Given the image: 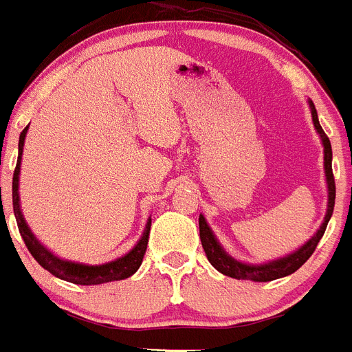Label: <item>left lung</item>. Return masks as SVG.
<instances>
[{"instance_id":"left-lung-1","label":"left lung","mask_w":352,"mask_h":352,"mask_svg":"<svg viewBox=\"0 0 352 352\" xmlns=\"http://www.w3.org/2000/svg\"><path fill=\"white\" fill-rule=\"evenodd\" d=\"M309 109H311V118L313 126H315L316 133L320 136L322 147H324V173H326V183H327V210L326 217L322 221L320 228L315 232L311 239H307L300 248H297L292 254L284 255V257H278L274 261H266V263L254 264V263H245V261H239L232 257L228 252L221 246V243L217 241L216 234L212 232V228L208 226L207 219L203 214H199V237H201V245L205 254H207V259L210 261V264L217 272H221L223 275L232 278H237V280H254V283H270V280H275V278L287 277V275L295 274L302 264L306 263L309 257L315 252L316 245L320 243L322 235L326 232V226L329 223L331 216H333V208H335V178H333V151H331V142L327 138V135L322 129L320 122H318V115H316L315 104L309 100Z\"/></svg>"}]
</instances>
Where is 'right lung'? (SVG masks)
<instances>
[{
    "instance_id": "obj_1",
    "label": "right lung",
    "mask_w": 352,
    "mask_h": 352,
    "mask_svg": "<svg viewBox=\"0 0 352 352\" xmlns=\"http://www.w3.org/2000/svg\"><path fill=\"white\" fill-rule=\"evenodd\" d=\"M26 131H28V127H25L21 135H19V145H17V165L16 170H14L12 179V205L19 234H21L23 241H25L26 248L30 250V254L34 255V259L46 272H50L54 277L60 278V280H66V283L80 284V286H97V284L113 283V280H122V278H127L133 274H136V270L140 268L142 261H144L145 250H147V241H149L151 232V217L145 223V228L142 232L138 243L127 254L102 264H84L75 263V261L60 259L59 255H55L52 250L46 248L37 239L36 235H34L28 223L25 221V216H23L21 212V203H19V173H21V158L23 147H25Z\"/></svg>"
}]
</instances>
